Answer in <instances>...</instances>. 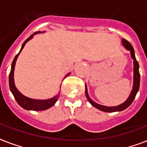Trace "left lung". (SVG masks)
<instances>
[{"mask_svg": "<svg viewBox=\"0 0 147 147\" xmlns=\"http://www.w3.org/2000/svg\"><path fill=\"white\" fill-rule=\"evenodd\" d=\"M122 43L123 46L125 47V49L129 50L130 52V55H131V58L134 59V85H133V89L131 91L130 96L128 97L127 100L120 105L117 106H114V107H107V106H104V105H98L97 103H95L93 100L91 99V98L88 95V88L87 86L85 85V94L87 97L88 100L91 103V105L92 106H94V107L98 108V110H100L101 111L105 112H115V111H121L123 110L126 109L127 107H128L131 105V103L133 102V100H134L135 97L137 95V92L139 91L140 88V75L139 72V63L136 59L135 57V53H134V49L133 48L130 42H128L127 40H126L125 39L122 40Z\"/></svg>", "mask_w": 147, "mask_h": 147, "instance_id": "obj_1", "label": "left lung"}]
</instances>
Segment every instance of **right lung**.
Returning a JSON list of instances; mask_svg holds the SVG:
<instances>
[{
  "label": "right lung",
  "mask_w": 147,
  "mask_h": 147,
  "mask_svg": "<svg viewBox=\"0 0 147 147\" xmlns=\"http://www.w3.org/2000/svg\"><path fill=\"white\" fill-rule=\"evenodd\" d=\"M41 32L38 31V32H36L31 35L30 37L27 39V40H25V42L23 43L21 47V49L20 50L19 53L17 54L16 56H15L14 59L13 61L12 65H11V69H10V75H9V86H10V92H12L13 95L14 97L15 100H17V102L18 103V105L22 107L23 108L26 110H32V111H44V110H47L49 107H51L52 106L55 105V103L57 101L58 98H59V94H57L56 96L53 97V98H50V99H47V100H36V99H32V98H27V97L24 96V94H22L20 92L17 90V88L15 86L14 84V78H13V74H14V67L15 64H16V61L17 59V57L18 55L20 53V52L22 51V49H24V46L26 44V42H28L29 40H31L33 36L35 34H37V33H40ZM69 75V73L68 75H66V76H68ZM65 76V77H66Z\"/></svg>",
  "instance_id": "obj_1"
}]
</instances>
